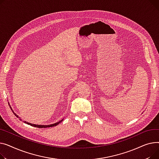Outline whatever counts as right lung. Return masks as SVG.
<instances>
[{"mask_svg":"<svg viewBox=\"0 0 159 159\" xmlns=\"http://www.w3.org/2000/svg\"><path fill=\"white\" fill-rule=\"evenodd\" d=\"M9 107H10V108L11 109V110H12V111L13 112L14 115H15L16 117H18V119H19L20 120H22L19 116H18V115L14 112L13 110V109H12V108L11 107V106H9ZM63 119H61V120L58 121V122H57V123H56L52 124V125H34V124H31V123H28V122H26V121H24V123H26V124H27V125H31V126H34V127H36V128H49V127H52V126H57V125H58L59 123H60L61 122V121L63 120Z\"/></svg>","mask_w":159,"mask_h":159,"instance_id":"1","label":"right lung"}]
</instances>
